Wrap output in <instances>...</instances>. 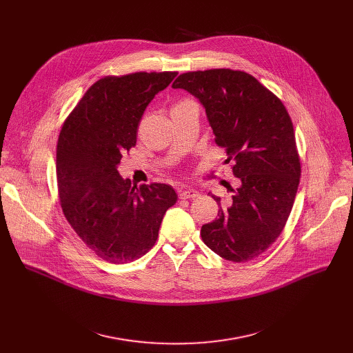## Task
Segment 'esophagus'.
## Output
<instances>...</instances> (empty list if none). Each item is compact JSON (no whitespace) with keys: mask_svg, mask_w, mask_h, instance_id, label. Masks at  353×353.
<instances>
[{"mask_svg":"<svg viewBox=\"0 0 353 353\" xmlns=\"http://www.w3.org/2000/svg\"><path fill=\"white\" fill-rule=\"evenodd\" d=\"M198 195H199V191H196L194 188H184V190L179 191V196L180 198H190V199H192V198H196Z\"/></svg>","mask_w":353,"mask_h":353,"instance_id":"esophagus-1","label":"esophagus"}]
</instances>
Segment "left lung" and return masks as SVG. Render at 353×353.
Listing matches in <instances>:
<instances>
[{"label": "left lung", "instance_id": "obj_1", "mask_svg": "<svg viewBox=\"0 0 353 353\" xmlns=\"http://www.w3.org/2000/svg\"><path fill=\"white\" fill-rule=\"evenodd\" d=\"M172 88L199 100L215 142L225 148L240 184L203 225V241L225 260L245 263L278 239L299 187L300 161L292 120L281 100L243 71L207 70L179 75Z\"/></svg>", "mask_w": 353, "mask_h": 353}]
</instances>
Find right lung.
Instances as JSON below:
<instances>
[{
  "label": "right lung",
  "instance_id": "add662e5",
  "mask_svg": "<svg viewBox=\"0 0 353 353\" xmlns=\"http://www.w3.org/2000/svg\"><path fill=\"white\" fill-rule=\"evenodd\" d=\"M177 72H135L94 82L65 120L57 143L63 212L96 256L134 261L154 247L165 212L176 204L172 185H132L117 168L137 142L146 106Z\"/></svg>",
  "mask_w": 353,
  "mask_h": 353
}]
</instances>
